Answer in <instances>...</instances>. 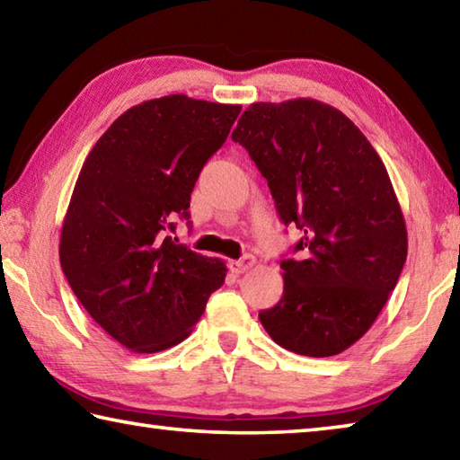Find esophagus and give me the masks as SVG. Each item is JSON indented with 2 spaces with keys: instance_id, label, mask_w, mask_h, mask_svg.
<instances>
[{
  "instance_id": "34e87169",
  "label": "esophagus",
  "mask_w": 460,
  "mask_h": 460,
  "mask_svg": "<svg viewBox=\"0 0 460 460\" xmlns=\"http://www.w3.org/2000/svg\"><path fill=\"white\" fill-rule=\"evenodd\" d=\"M253 263H255L253 255H243V258H241V260H231L229 261V270L233 271V274H243V271L252 270Z\"/></svg>"
}]
</instances>
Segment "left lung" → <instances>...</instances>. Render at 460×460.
<instances>
[{
	"instance_id": "8db88e82",
	"label": "left lung",
	"mask_w": 460,
	"mask_h": 460,
	"mask_svg": "<svg viewBox=\"0 0 460 460\" xmlns=\"http://www.w3.org/2000/svg\"><path fill=\"white\" fill-rule=\"evenodd\" d=\"M231 139L268 181L279 221L302 233L263 329L292 353H342L376 323L408 255L384 162L347 115L314 99L249 105Z\"/></svg>"
}]
</instances>
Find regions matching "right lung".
<instances>
[{"label":"right lung","mask_w":460,"mask_h":460,"mask_svg":"<svg viewBox=\"0 0 460 460\" xmlns=\"http://www.w3.org/2000/svg\"><path fill=\"white\" fill-rule=\"evenodd\" d=\"M239 105L168 95L128 109L89 152L60 233V266L101 329L136 353L189 337L227 276L174 243L190 192L227 139Z\"/></svg>","instance_id":"add662e5"}]
</instances>
